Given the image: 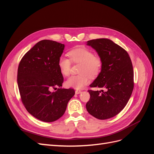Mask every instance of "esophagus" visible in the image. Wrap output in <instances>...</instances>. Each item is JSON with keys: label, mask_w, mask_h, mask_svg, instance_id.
<instances>
[{"label": "esophagus", "mask_w": 154, "mask_h": 154, "mask_svg": "<svg viewBox=\"0 0 154 154\" xmlns=\"http://www.w3.org/2000/svg\"><path fill=\"white\" fill-rule=\"evenodd\" d=\"M82 92V91H80V90H76L75 91V94H80V93H81Z\"/></svg>", "instance_id": "34e87169"}]
</instances>
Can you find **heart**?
Instances as JSON below:
<instances>
[{"mask_svg":"<svg viewBox=\"0 0 154 154\" xmlns=\"http://www.w3.org/2000/svg\"><path fill=\"white\" fill-rule=\"evenodd\" d=\"M69 54L71 60L66 56H61L58 59V67L61 73L68 76L71 73L72 62L82 63L80 72L78 75L70 77L66 82L69 87L81 89L90 82V76L95 78L101 71L103 61L101 58L94 56L92 51L84 47H80L71 50Z\"/></svg>","mask_w":154,"mask_h":154,"instance_id":"obj_1","label":"heart"}]
</instances>
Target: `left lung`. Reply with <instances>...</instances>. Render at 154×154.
I'll use <instances>...</instances> for the list:
<instances>
[{
    "label": "left lung",
    "mask_w": 154,
    "mask_h": 154,
    "mask_svg": "<svg viewBox=\"0 0 154 154\" xmlns=\"http://www.w3.org/2000/svg\"><path fill=\"white\" fill-rule=\"evenodd\" d=\"M103 61L99 75L91 87L106 91L88 90L91 97L86 108L92 116L106 119L118 114L127 104L134 89V71L128 53L114 42L98 38L87 42Z\"/></svg>",
    "instance_id": "obj_1"
}]
</instances>
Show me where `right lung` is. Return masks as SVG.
<instances>
[{
  "label": "right lung",
  "instance_id": "obj_1",
  "mask_svg": "<svg viewBox=\"0 0 154 154\" xmlns=\"http://www.w3.org/2000/svg\"><path fill=\"white\" fill-rule=\"evenodd\" d=\"M64 48V44L57 42L41 40L24 54L18 67L17 83L22 103L29 114L44 122L61 118L75 94L72 88L51 91L62 86L63 77L58 63Z\"/></svg>",
  "mask_w": 154,
  "mask_h": 154
}]
</instances>
